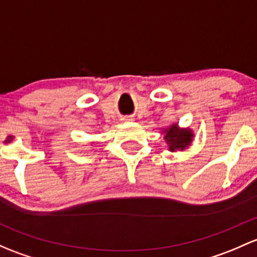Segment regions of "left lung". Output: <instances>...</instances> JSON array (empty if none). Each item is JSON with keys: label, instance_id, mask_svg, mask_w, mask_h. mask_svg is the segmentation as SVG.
Segmentation results:
<instances>
[{"label": "left lung", "instance_id": "left-lung-1", "mask_svg": "<svg viewBox=\"0 0 257 257\" xmlns=\"http://www.w3.org/2000/svg\"><path fill=\"white\" fill-rule=\"evenodd\" d=\"M164 139L169 144L170 150H183L186 147L191 144L193 138V133L190 129H178L177 124H174L170 128L165 129Z\"/></svg>", "mask_w": 257, "mask_h": 257}]
</instances>
